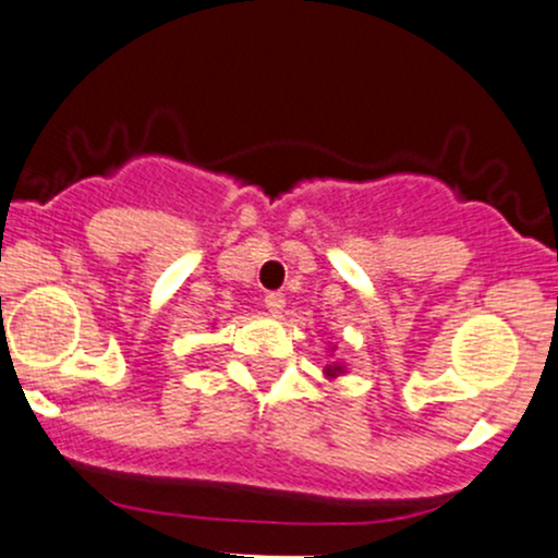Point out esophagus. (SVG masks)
Here are the masks:
<instances>
[{
    "instance_id": "esophagus-1",
    "label": "esophagus",
    "mask_w": 558,
    "mask_h": 558,
    "mask_svg": "<svg viewBox=\"0 0 558 558\" xmlns=\"http://www.w3.org/2000/svg\"><path fill=\"white\" fill-rule=\"evenodd\" d=\"M264 307H267L269 313H283L286 307V296L280 294V291H269V294H264Z\"/></svg>"
}]
</instances>
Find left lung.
Returning <instances> with one entry per match:
<instances>
[{"mask_svg": "<svg viewBox=\"0 0 558 558\" xmlns=\"http://www.w3.org/2000/svg\"><path fill=\"white\" fill-rule=\"evenodd\" d=\"M337 373H342L340 367H326V375H337Z\"/></svg>", "mask_w": 558, "mask_h": 558, "instance_id": "left-lung-1", "label": "left lung"}]
</instances>
